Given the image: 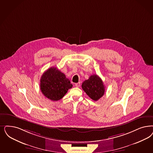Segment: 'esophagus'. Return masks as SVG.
Here are the masks:
<instances>
[{
    "instance_id": "esophagus-1",
    "label": "esophagus",
    "mask_w": 153,
    "mask_h": 153,
    "mask_svg": "<svg viewBox=\"0 0 153 153\" xmlns=\"http://www.w3.org/2000/svg\"><path fill=\"white\" fill-rule=\"evenodd\" d=\"M75 86H76V87L79 88V86H80V82H78V83H76V84H75Z\"/></svg>"
}]
</instances>
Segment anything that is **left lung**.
<instances>
[{
	"label": "left lung",
	"mask_w": 153,
	"mask_h": 153,
	"mask_svg": "<svg viewBox=\"0 0 153 153\" xmlns=\"http://www.w3.org/2000/svg\"><path fill=\"white\" fill-rule=\"evenodd\" d=\"M82 89L91 100L95 101L100 99L105 91L102 80L97 74L90 76L89 79L84 81L82 84Z\"/></svg>",
	"instance_id": "8db88e82"
}]
</instances>
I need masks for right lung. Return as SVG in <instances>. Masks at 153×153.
Returning <instances> with one entry per match:
<instances>
[{"label":"right lung","instance_id":"1","mask_svg":"<svg viewBox=\"0 0 153 153\" xmlns=\"http://www.w3.org/2000/svg\"><path fill=\"white\" fill-rule=\"evenodd\" d=\"M72 86L65 75L56 67L48 69L40 79V89L42 94L53 101L62 99Z\"/></svg>","mask_w":153,"mask_h":153}]
</instances>
